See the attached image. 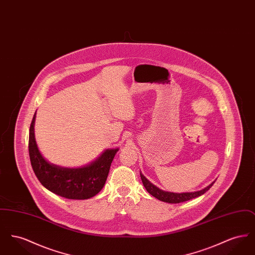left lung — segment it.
Returning a JSON list of instances; mask_svg holds the SVG:
<instances>
[{"mask_svg":"<svg viewBox=\"0 0 255 255\" xmlns=\"http://www.w3.org/2000/svg\"><path fill=\"white\" fill-rule=\"evenodd\" d=\"M140 178H141V181H142V183H143L146 190H147L150 194L152 195V196H154L155 198H157L159 201H162V202H165V203H169V204H179V203L186 202V201H189V200H191V199L197 198V197H199V196L206 193V191H207V190L213 185V183L215 182H212L211 184H209L205 189H203V190H201V191H197V192H190V193H171V192L163 191V190L158 188L157 186H155L153 183H151V182H149L142 174H140Z\"/></svg>","mask_w":255,"mask_h":255,"instance_id":"8db88e82","label":"left lung"}]
</instances>
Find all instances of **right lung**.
Returning a JSON list of instances; mask_svg holds the SVG:
<instances>
[{"mask_svg": "<svg viewBox=\"0 0 255 255\" xmlns=\"http://www.w3.org/2000/svg\"><path fill=\"white\" fill-rule=\"evenodd\" d=\"M35 114L29 127L28 153L37 179L54 194L72 200L92 198L102 189L119 149L106 150L92 164L82 168H64L50 164L40 154L34 137Z\"/></svg>", "mask_w": 255, "mask_h": 255, "instance_id": "obj_1", "label": "right lung"}]
</instances>
